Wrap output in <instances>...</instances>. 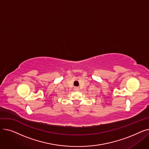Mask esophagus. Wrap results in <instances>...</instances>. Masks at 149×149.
Segmentation results:
<instances>
[{
  "instance_id": "esophagus-1",
  "label": "esophagus",
  "mask_w": 149,
  "mask_h": 149,
  "mask_svg": "<svg viewBox=\"0 0 149 149\" xmlns=\"http://www.w3.org/2000/svg\"><path fill=\"white\" fill-rule=\"evenodd\" d=\"M74 90H75V91H79V88H78V87H75V88H74Z\"/></svg>"
}]
</instances>
